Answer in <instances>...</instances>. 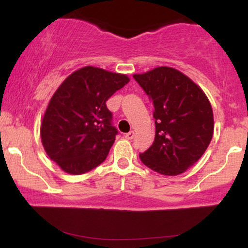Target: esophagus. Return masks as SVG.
I'll return each mask as SVG.
<instances>
[{
  "label": "esophagus",
  "instance_id": "obj_1",
  "mask_svg": "<svg viewBox=\"0 0 248 248\" xmlns=\"http://www.w3.org/2000/svg\"><path fill=\"white\" fill-rule=\"evenodd\" d=\"M134 135H135V133L133 132V130H130L129 133H127L126 135H124V138L126 139H128V140H132V139L134 138Z\"/></svg>",
  "mask_w": 248,
  "mask_h": 248
}]
</instances>
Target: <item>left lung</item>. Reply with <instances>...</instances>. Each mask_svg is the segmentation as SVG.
<instances>
[{
  "instance_id": "1",
  "label": "left lung",
  "mask_w": 248,
  "mask_h": 248,
  "mask_svg": "<svg viewBox=\"0 0 248 248\" xmlns=\"http://www.w3.org/2000/svg\"><path fill=\"white\" fill-rule=\"evenodd\" d=\"M133 77L154 105L155 140L140 154L142 163L161 175L184 172L211 142L213 113L209 99L191 79L172 67H156Z\"/></svg>"
}]
</instances>
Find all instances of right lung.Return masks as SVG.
Returning <instances> with one entry per match:
<instances>
[{"instance_id": "right-lung-1", "label": "right lung", "mask_w": 248, "mask_h": 248, "mask_svg": "<svg viewBox=\"0 0 248 248\" xmlns=\"http://www.w3.org/2000/svg\"><path fill=\"white\" fill-rule=\"evenodd\" d=\"M128 82L124 75L85 66L67 77L52 95L41 138L47 156L65 172L80 175L106 160L119 133L106 101Z\"/></svg>"}]
</instances>
